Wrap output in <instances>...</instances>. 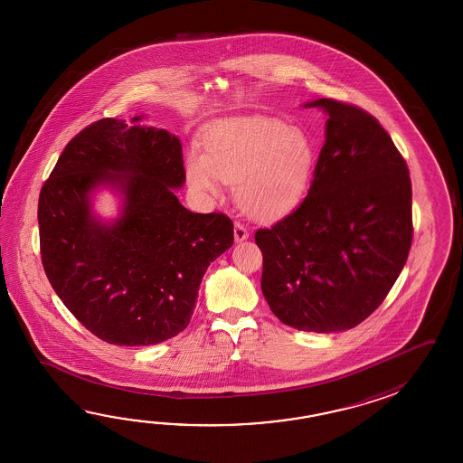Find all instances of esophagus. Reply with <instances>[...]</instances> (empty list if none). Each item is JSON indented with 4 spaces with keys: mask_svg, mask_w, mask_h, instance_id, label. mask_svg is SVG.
<instances>
[{
    "mask_svg": "<svg viewBox=\"0 0 463 463\" xmlns=\"http://www.w3.org/2000/svg\"><path fill=\"white\" fill-rule=\"evenodd\" d=\"M250 236V233H248V230H246L241 223H238L236 222L235 223V240L236 241H243V240H246Z\"/></svg>",
    "mask_w": 463,
    "mask_h": 463,
    "instance_id": "obj_1",
    "label": "esophagus"
}]
</instances>
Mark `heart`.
Instances as JSON below:
<instances>
[{
	"label": "heart",
	"instance_id": "b5f03b06",
	"mask_svg": "<svg viewBox=\"0 0 463 463\" xmlns=\"http://www.w3.org/2000/svg\"><path fill=\"white\" fill-rule=\"evenodd\" d=\"M205 154L190 150L188 184L218 194L220 180L233 182L241 210L260 220L281 217L301 202L313 177L316 150L301 128L273 118H233L210 128Z\"/></svg>",
	"mask_w": 463,
	"mask_h": 463
}]
</instances>
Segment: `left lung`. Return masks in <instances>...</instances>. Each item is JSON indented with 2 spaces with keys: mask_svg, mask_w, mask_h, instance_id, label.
Returning <instances> with one entry per match:
<instances>
[{
  "mask_svg": "<svg viewBox=\"0 0 463 463\" xmlns=\"http://www.w3.org/2000/svg\"><path fill=\"white\" fill-rule=\"evenodd\" d=\"M325 146L305 200L256 230L261 291L273 315L299 331L335 333L374 313L412 245L409 168L379 120L353 104L317 99Z\"/></svg>",
  "mask_w": 463,
  "mask_h": 463,
  "instance_id": "8db88e82",
  "label": "left lung"
}]
</instances>
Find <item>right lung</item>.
<instances>
[{"label": "right lung", "instance_id": "add662e5", "mask_svg": "<svg viewBox=\"0 0 463 463\" xmlns=\"http://www.w3.org/2000/svg\"><path fill=\"white\" fill-rule=\"evenodd\" d=\"M184 182L175 136L106 118L71 138L41 188L46 276L79 323L109 345H158L182 333L208 266L233 245L227 215L178 202L172 188ZM100 184L125 197L112 224L90 212L88 195Z\"/></svg>", "mask_w": 463, "mask_h": 463}]
</instances>
